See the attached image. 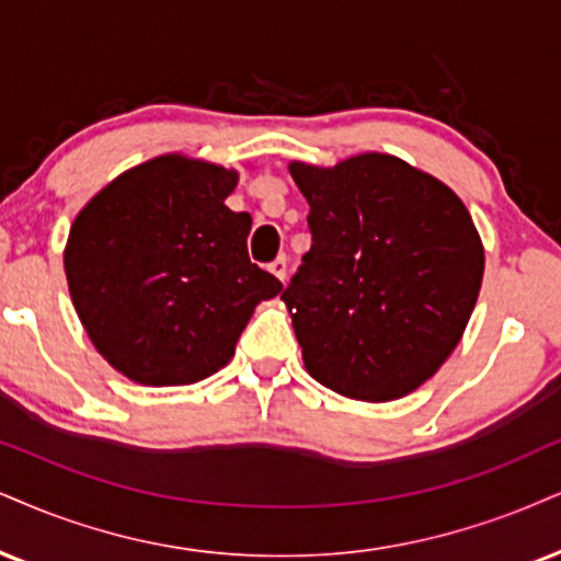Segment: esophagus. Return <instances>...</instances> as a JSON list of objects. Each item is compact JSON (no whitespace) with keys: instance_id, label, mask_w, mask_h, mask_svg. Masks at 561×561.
I'll use <instances>...</instances> for the list:
<instances>
[{"instance_id":"1","label":"esophagus","mask_w":561,"mask_h":561,"mask_svg":"<svg viewBox=\"0 0 561 561\" xmlns=\"http://www.w3.org/2000/svg\"><path fill=\"white\" fill-rule=\"evenodd\" d=\"M270 273H273L280 283H286L288 280V260L283 257V254L280 257H275L273 262H270Z\"/></svg>"}]
</instances>
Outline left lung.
I'll use <instances>...</instances> for the list:
<instances>
[{
  "label": "left lung",
  "instance_id": "1",
  "mask_svg": "<svg viewBox=\"0 0 561 561\" xmlns=\"http://www.w3.org/2000/svg\"><path fill=\"white\" fill-rule=\"evenodd\" d=\"M312 247L280 299L304 366L345 398L385 403L453 354L481 291L483 247L466 205L400 158L291 163Z\"/></svg>",
  "mask_w": 561,
  "mask_h": 561
}]
</instances>
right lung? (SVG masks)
Returning <instances> with one entry per match:
<instances>
[{"label":"right lung","instance_id":"obj_1","mask_svg":"<svg viewBox=\"0 0 561 561\" xmlns=\"http://www.w3.org/2000/svg\"><path fill=\"white\" fill-rule=\"evenodd\" d=\"M237 171L161 156L101 190L65 249L72 304L90 341L140 385L197 382L233 356L280 280L249 260V213L226 197Z\"/></svg>","mask_w":561,"mask_h":561}]
</instances>
